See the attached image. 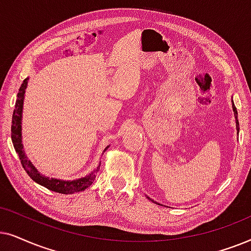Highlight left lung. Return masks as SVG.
<instances>
[{
  "instance_id": "obj_1",
  "label": "left lung",
  "mask_w": 251,
  "mask_h": 251,
  "mask_svg": "<svg viewBox=\"0 0 251 251\" xmlns=\"http://www.w3.org/2000/svg\"><path fill=\"white\" fill-rule=\"evenodd\" d=\"M232 108H233V111H234V117H235V124H236V131H238V134H239V129H240V127H239V120H238V111H236V108H235V105H234V102L232 101ZM147 199L148 200H150V201L151 202H153V203H156V204H159V205H163V204H160V203H158V202H156V201H153L152 199H150L149 196H147Z\"/></svg>"
}]
</instances>
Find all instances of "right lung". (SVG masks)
Instances as JSON below:
<instances>
[{
    "mask_svg": "<svg viewBox=\"0 0 251 251\" xmlns=\"http://www.w3.org/2000/svg\"><path fill=\"white\" fill-rule=\"evenodd\" d=\"M27 81H28V78H26L24 81H23L21 88H19L18 94H17L16 105H15V110H13L12 125H11L12 143H13V147H15L16 152L18 153L23 168H24L26 173L31 176L33 181H35L36 183H39V185L46 187L47 189L52 190V192L61 193V194H73V193L82 192V190L88 188V187L93 183V181L95 180L96 175H98L100 170V165H101V162H100V164L98 166H96V169L93 170L91 173H88V175L85 176H81V178H76L73 180H63V179H57V178H49V176L41 175V172L38 171V169L33 165V163L28 159L27 155H26L24 151L23 136H22V131H23L22 119H23V109H24L25 92H26V88H27ZM109 147L110 146L105 147L104 151L109 148Z\"/></svg>",
    "mask_w": 251,
    "mask_h": 251,
    "instance_id": "obj_1",
    "label": "right lung"
}]
</instances>
